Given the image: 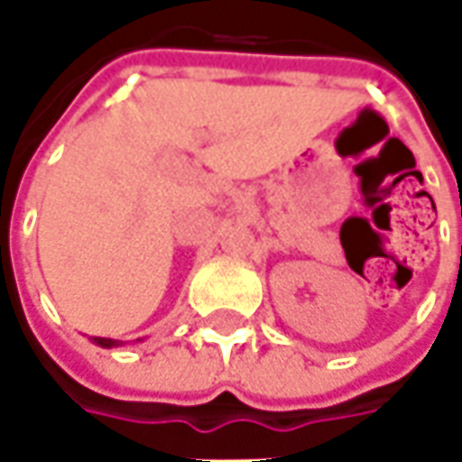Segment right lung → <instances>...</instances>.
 <instances>
[{"label":"right lung","mask_w":462,"mask_h":462,"mask_svg":"<svg viewBox=\"0 0 462 462\" xmlns=\"http://www.w3.org/2000/svg\"><path fill=\"white\" fill-rule=\"evenodd\" d=\"M94 344H98V346H104V348H111V346H118V341L116 339H104V337H94Z\"/></svg>","instance_id":"1"}]
</instances>
